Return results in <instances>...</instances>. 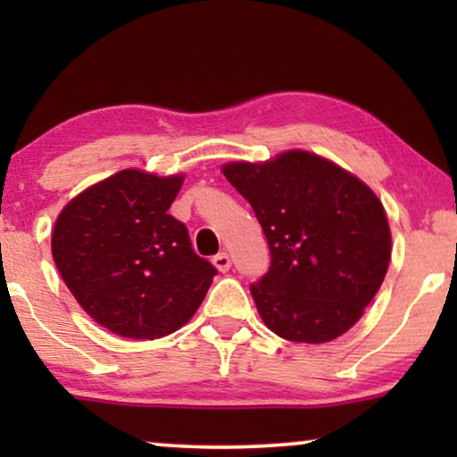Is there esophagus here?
Returning <instances> with one entry per match:
<instances>
[{"instance_id":"esophagus-1","label":"esophagus","mask_w":457,"mask_h":457,"mask_svg":"<svg viewBox=\"0 0 457 457\" xmlns=\"http://www.w3.org/2000/svg\"><path fill=\"white\" fill-rule=\"evenodd\" d=\"M212 264H214L220 272H227L230 268V255L227 252L218 253V255H214V258H212Z\"/></svg>"}]
</instances>
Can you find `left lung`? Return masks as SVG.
Wrapping results in <instances>:
<instances>
[{
    "mask_svg": "<svg viewBox=\"0 0 457 457\" xmlns=\"http://www.w3.org/2000/svg\"><path fill=\"white\" fill-rule=\"evenodd\" d=\"M222 174L253 208L270 247V270L252 285L266 327L297 343L347 333L391 260V228L377 193L305 149L227 162Z\"/></svg>",
    "mask_w": 457,
    "mask_h": 457,
    "instance_id": "8db88e82",
    "label": "left lung"
}]
</instances>
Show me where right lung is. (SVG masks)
Wrapping results in <instances>:
<instances>
[{
    "instance_id": "add662e5",
    "label": "right lung",
    "mask_w": 457,
    "mask_h": 457,
    "mask_svg": "<svg viewBox=\"0 0 457 457\" xmlns=\"http://www.w3.org/2000/svg\"><path fill=\"white\" fill-rule=\"evenodd\" d=\"M185 174L124 168L72 197L55 218L62 280L97 324L124 339H160L202 305L216 268L168 214Z\"/></svg>"
}]
</instances>
